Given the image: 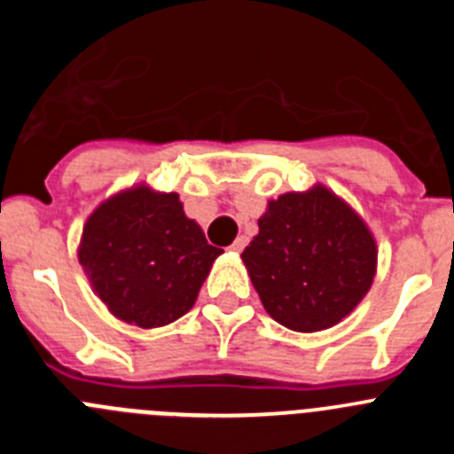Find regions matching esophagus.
<instances>
[{"label":"esophagus","mask_w":454,"mask_h":454,"mask_svg":"<svg viewBox=\"0 0 454 454\" xmlns=\"http://www.w3.org/2000/svg\"><path fill=\"white\" fill-rule=\"evenodd\" d=\"M246 243H247V236H239V239H236L234 243H231V246H230V250L231 252H240V250H243V247H246Z\"/></svg>","instance_id":"esophagus-1"}]
</instances>
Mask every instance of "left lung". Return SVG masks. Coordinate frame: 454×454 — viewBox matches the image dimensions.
Wrapping results in <instances>:
<instances>
[{
	"instance_id": "obj_1",
	"label": "left lung",
	"mask_w": 454,
	"mask_h": 454,
	"mask_svg": "<svg viewBox=\"0 0 454 454\" xmlns=\"http://www.w3.org/2000/svg\"><path fill=\"white\" fill-rule=\"evenodd\" d=\"M240 259L268 316L311 334L350 316L371 291L377 243L346 200L314 184L268 202Z\"/></svg>"
}]
</instances>
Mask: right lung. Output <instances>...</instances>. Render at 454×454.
<instances>
[{
	"mask_svg": "<svg viewBox=\"0 0 454 454\" xmlns=\"http://www.w3.org/2000/svg\"><path fill=\"white\" fill-rule=\"evenodd\" d=\"M220 254L177 192L145 182L99 202L77 247L92 293L115 318L143 330L188 314Z\"/></svg>",
	"mask_w": 454,
	"mask_h": 454,
	"instance_id": "add662e5",
	"label": "right lung"
}]
</instances>
